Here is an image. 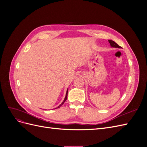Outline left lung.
Returning <instances> with one entry per match:
<instances>
[{
  "mask_svg": "<svg viewBox=\"0 0 147 147\" xmlns=\"http://www.w3.org/2000/svg\"><path fill=\"white\" fill-rule=\"evenodd\" d=\"M109 42L110 43L111 47H115V48H121L120 46H119L117 43H115L114 41L113 40H109Z\"/></svg>",
  "mask_w": 147,
  "mask_h": 147,
  "instance_id": "left-lung-1",
  "label": "left lung"
}]
</instances>
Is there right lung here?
Instances as JSON below:
<instances>
[{
    "mask_svg": "<svg viewBox=\"0 0 147 147\" xmlns=\"http://www.w3.org/2000/svg\"><path fill=\"white\" fill-rule=\"evenodd\" d=\"M67 93H68V90H67V92H66V95H65V99H64V101L63 102V103H62L59 106H58V107H57V108H59L62 105H63L64 103V102H65V101L67 100ZM55 109H56V108H55Z\"/></svg>",
    "mask_w": 147,
    "mask_h": 147,
    "instance_id": "obj_1",
    "label": "right lung"
}]
</instances>
